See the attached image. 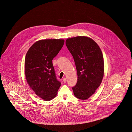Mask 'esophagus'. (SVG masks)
<instances>
[{
  "instance_id": "esophagus-1",
  "label": "esophagus",
  "mask_w": 132,
  "mask_h": 132,
  "mask_svg": "<svg viewBox=\"0 0 132 132\" xmlns=\"http://www.w3.org/2000/svg\"><path fill=\"white\" fill-rule=\"evenodd\" d=\"M63 81H64V82H66V81H67V79H66V78H64V79H63Z\"/></svg>"
}]
</instances>
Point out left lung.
<instances>
[{
    "label": "left lung",
    "instance_id": "1",
    "mask_svg": "<svg viewBox=\"0 0 132 132\" xmlns=\"http://www.w3.org/2000/svg\"><path fill=\"white\" fill-rule=\"evenodd\" d=\"M66 46L72 54L76 66L78 81L72 90L76 97L89 98L100 86L104 73L103 53L92 39L78 36L67 39Z\"/></svg>",
    "mask_w": 132,
    "mask_h": 132
}]
</instances>
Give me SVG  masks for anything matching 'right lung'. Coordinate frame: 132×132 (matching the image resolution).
I'll list each match as a JSON object with an SVG mask.
<instances>
[{"mask_svg":"<svg viewBox=\"0 0 132 132\" xmlns=\"http://www.w3.org/2000/svg\"><path fill=\"white\" fill-rule=\"evenodd\" d=\"M64 44L61 39L40 40L30 47L26 56L27 82L36 95L45 101L56 96L61 85L56 78L53 60Z\"/></svg>","mask_w":132,"mask_h":132,"instance_id":"add662e5","label":"right lung"}]
</instances>
